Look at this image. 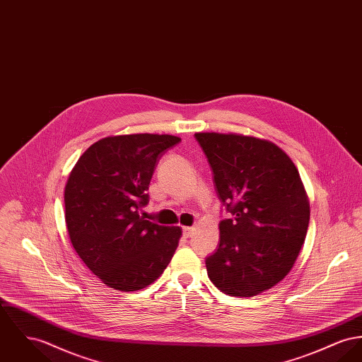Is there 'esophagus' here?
<instances>
[{
  "label": "esophagus",
  "instance_id": "34e87169",
  "mask_svg": "<svg viewBox=\"0 0 362 362\" xmlns=\"http://www.w3.org/2000/svg\"><path fill=\"white\" fill-rule=\"evenodd\" d=\"M192 233L193 228H188V226H187V228H184V229H182V236H184V238H187V239H188V238H191V236H192Z\"/></svg>",
  "mask_w": 362,
  "mask_h": 362
}]
</instances>
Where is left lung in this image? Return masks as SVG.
<instances>
[{
    "label": "left lung",
    "mask_w": 362,
    "mask_h": 362,
    "mask_svg": "<svg viewBox=\"0 0 362 362\" xmlns=\"http://www.w3.org/2000/svg\"><path fill=\"white\" fill-rule=\"evenodd\" d=\"M218 199L232 218L219 222L210 280L233 296H255L281 281L308 233L310 206L300 175L277 145L255 137L196 133Z\"/></svg>",
    "instance_id": "left-lung-1"
}]
</instances>
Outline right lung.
Segmentation results:
<instances>
[{
  "mask_svg": "<svg viewBox=\"0 0 362 362\" xmlns=\"http://www.w3.org/2000/svg\"><path fill=\"white\" fill-rule=\"evenodd\" d=\"M181 139L169 134L105 137L78 159L64 191L66 225L76 254L111 288L139 291L169 265L181 229L140 214L162 155Z\"/></svg>",
  "mask_w": 362,
  "mask_h": 362,
  "instance_id": "right-lung-1",
  "label": "right lung"
}]
</instances>
